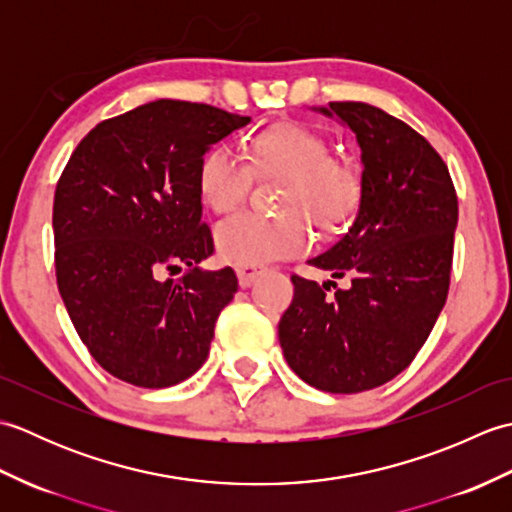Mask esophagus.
Listing matches in <instances>:
<instances>
[{"label":"esophagus","instance_id":"34e87169","mask_svg":"<svg viewBox=\"0 0 512 512\" xmlns=\"http://www.w3.org/2000/svg\"><path fill=\"white\" fill-rule=\"evenodd\" d=\"M264 266H259V264H237L235 266V273H237V279H239V284H242L244 288L246 286H250L253 284V281L264 273Z\"/></svg>","mask_w":512,"mask_h":512}]
</instances>
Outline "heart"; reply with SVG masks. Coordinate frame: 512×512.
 Segmentation results:
<instances>
[{
    "label": "heart",
    "instance_id": "obj_1",
    "mask_svg": "<svg viewBox=\"0 0 512 512\" xmlns=\"http://www.w3.org/2000/svg\"><path fill=\"white\" fill-rule=\"evenodd\" d=\"M255 173L281 178L275 215L239 211L217 226L222 255L239 264H259L303 253L312 242L310 222L334 231L356 213L363 178L350 160L330 156L317 129L279 123L259 132L248 158L231 140L206 149L198 167L202 200L215 213H231L253 189Z\"/></svg>",
    "mask_w": 512,
    "mask_h": 512
}]
</instances>
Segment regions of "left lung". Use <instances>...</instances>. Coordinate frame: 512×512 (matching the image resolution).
<instances>
[{
    "label": "left lung",
    "instance_id": "obj_1",
    "mask_svg": "<svg viewBox=\"0 0 512 512\" xmlns=\"http://www.w3.org/2000/svg\"><path fill=\"white\" fill-rule=\"evenodd\" d=\"M356 134L363 195L354 224L308 264L350 279L336 288L292 275L295 297L279 321L288 365L308 385L358 394L385 385L416 358L451 284L458 193L429 140L374 105L334 101Z\"/></svg>",
    "mask_w": 512,
    "mask_h": 512
}]
</instances>
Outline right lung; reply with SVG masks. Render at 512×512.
Masks as SVG:
<instances>
[{
  "label": "right lung",
  "mask_w": 512,
  "mask_h": 512,
  "mask_svg": "<svg viewBox=\"0 0 512 512\" xmlns=\"http://www.w3.org/2000/svg\"><path fill=\"white\" fill-rule=\"evenodd\" d=\"M248 121L160 99L96 125L61 173L52 206L61 299L94 361L129 385H178L209 356L237 277L198 268L215 250L198 167Z\"/></svg>",
  "instance_id": "add662e5"
}]
</instances>
